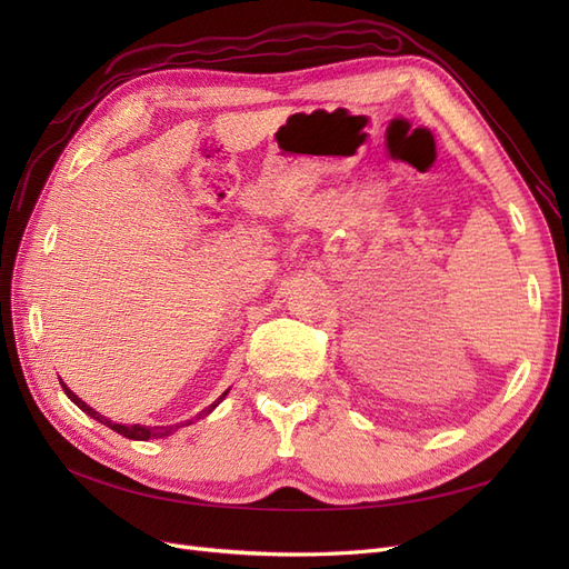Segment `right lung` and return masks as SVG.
Returning <instances> with one entry per match:
<instances>
[{"instance_id":"right-lung-1","label":"right lung","mask_w":569,"mask_h":569,"mask_svg":"<svg viewBox=\"0 0 569 569\" xmlns=\"http://www.w3.org/2000/svg\"><path fill=\"white\" fill-rule=\"evenodd\" d=\"M63 387V391L68 393V399H71L82 412H88V416H92L94 420H99L101 425H107L109 429H113V432H118V435H123V437H128V439H137V441H149V439H161V437H168V435H173L176 432V429H180L182 425H166V427H149V425H123V422H113V420H109V418H104V416H99V412L94 410V408H90L88 403H84V401H80L78 399V396L71 391V389H68L66 385H61ZM228 393V391H226ZM226 393H222L220 396V399H226ZM218 399V401H220ZM218 401L213 403V406H209V408H206L203 412H201V416H206V412H211L216 406H218ZM199 416V418H201ZM184 425H192V420H189V422H184Z\"/></svg>"}]
</instances>
